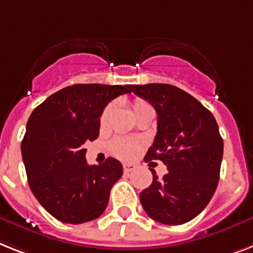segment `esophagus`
<instances>
[{"mask_svg":"<svg viewBox=\"0 0 253 253\" xmlns=\"http://www.w3.org/2000/svg\"><path fill=\"white\" fill-rule=\"evenodd\" d=\"M135 169H136V165H133V164H123V170L126 174L131 173Z\"/></svg>","mask_w":253,"mask_h":253,"instance_id":"esophagus-1","label":"esophagus"}]
</instances>
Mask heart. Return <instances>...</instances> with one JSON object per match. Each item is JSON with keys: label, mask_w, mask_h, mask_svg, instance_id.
<instances>
[{"label": "heart", "mask_w": 253, "mask_h": 253, "mask_svg": "<svg viewBox=\"0 0 253 253\" xmlns=\"http://www.w3.org/2000/svg\"><path fill=\"white\" fill-rule=\"evenodd\" d=\"M144 106H148L147 102L144 100H135L133 101V113L139 110V109L144 108ZM113 110V104H109L104 112H102L101 117H100V123L101 126H105L108 123L109 116H110V112ZM110 149H112L113 155L120 157L122 160H130L133 159L135 156L137 155V152L140 149V145L136 140L133 139H123V137H118V139H114V140L110 143Z\"/></svg>", "instance_id": "heart-1"}]
</instances>
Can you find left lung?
Returning <instances> with one entry per match:
<instances>
[{
  "label": "left lung",
  "instance_id": "obj_1",
  "mask_svg": "<svg viewBox=\"0 0 253 253\" xmlns=\"http://www.w3.org/2000/svg\"><path fill=\"white\" fill-rule=\"evenodd\" d=\"M157 112V135L145 161L160 160L168 173L140 192V203L152 219L182 225L203 212L219 179L223 140L208 109L191 94L170 84L131 85Z\"/></svg>",
  "mask_w": 253,
  "mask_h": 253
}]
</instances>
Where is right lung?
<instances>
[{"instance_id":"1","label":"right lung","mask_w":253,"mask_h":253,"mask_svg":"<svg viewBox=\"0 0 253 253\" xmlns=\"http://www.w3.org/2000/svg\"><path fill=\"white\" fill-rule=\"evenodd\" d=\"M131 85L74 84L35 109L22 140L28 184L45 211L65 223L97 218L108 207L113 184L123 174L118 160L88 165L84 143L98 137L108 102Z\"/></svg>"}]
</instances>
